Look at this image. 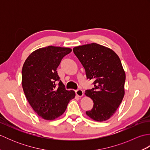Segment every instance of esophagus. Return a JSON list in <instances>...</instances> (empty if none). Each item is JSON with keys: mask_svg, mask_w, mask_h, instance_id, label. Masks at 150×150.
<instances>
[{"mask_svg": "<svg viewBox=\"0 0 150 150\" xmlns=\"http://www.w3.org/2000/svg\"><path fill=\"white\" fill-rule=\"evenodd\" d=\"M75 93L77 94L78 97H82L84 95V91L83 90H81V89H79V90H77L75 91Z\"/></svg>", "mask_w": 150, "mask_h": 150, "instance_id": "1", "label": "esophagus"}]
</instances>
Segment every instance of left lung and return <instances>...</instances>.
I'll use <instances>...</instances> for the list:
<instances>
[{"instance_id":"1","label":"left lung","mask_w":150,"mask_h":150,"mask_svg":"<svg viewBox=\"0 0 150 150\" xmlns=\"http://www.w3.org/2000/svg\"><path fill=\"white\" fill-rule=\"evenodd\" d=\"M73 51L84 68L87 79L95 81L94 88L85 91L94 104L86 113L98 122L108 120L116 112L124 95L126 74L119 56L96 43L75 47Z\"/></svg>"}]
</instances>
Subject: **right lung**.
<instances>
[{"label": "right lung", "instance_id": "add662e5", "mask_svg": "<svg viewBox=\"0 0 150 150\" xmlns=\"http://www.w3.org/2000/svg\"><path fill=\"white\" fill-rule=\"evenodd\" d=\"M71 52L69 47H42L31 53L22 67L24 94L33 110L45 120L62 115L75 97L74 91L66 90L57 71L63 57Z\"/></svg>", "mask_w": 150, "mask_h": 150}]
</instances>
